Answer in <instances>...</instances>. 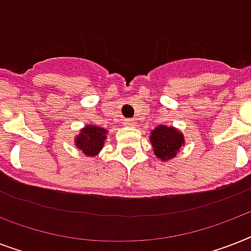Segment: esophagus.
<instances>
[{
  "label": "esophagus",
  "instance_id": "34e87169",
  "mask_svg": "<svg viewBox=\"0 0 251 251\" xmlns=\"http://www.w3.org/2000/svg\"><path fill=\"white\" fill-rule=\"evenodd\" d=\"M124 125L127 126V127H134L137 124H135V121L131 120V118H126V120H124Z\"/></svg>",
  "mask_w": 251,
  "mask_h": 251
}]
</instances>
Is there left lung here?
<instances>
[{
    "label": "left lung",
    "mask_w": 251,
    "mask_h": 251,
    "mask_svg": "<svg viewBox=\"0 0 251 251\" xmlns=\"http://www.w3.org/2000/svg\"><path fill=\"white\" fill-rule=\"evenodd\" d=\"M150 141L152 143L153 152L160 160L167 161L177 155L181 146L185 145V139L181 131L175 127L159 125L151 131Z\"/></svg>",
    "instance_id": "8db88e82"
}]
</instances>
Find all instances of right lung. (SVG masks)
Here are the masks:
<instances>
[{"mask_svg":"<svg viewBox=\"0 0 251 251\" xmlns=\"http://www.w3.org/2000/svg\"><path fill=\"white\" fill-rule=\"evenodd\" d=\"M106 134L108 131L102 127L87 125L76 135L75 146L86 156H96L101 151L104 141L106 139Z\"/></svg>","mask_w":251,"mask_h":251,"instance_id":"add662e5","label":"right lung"}]
</instances>
